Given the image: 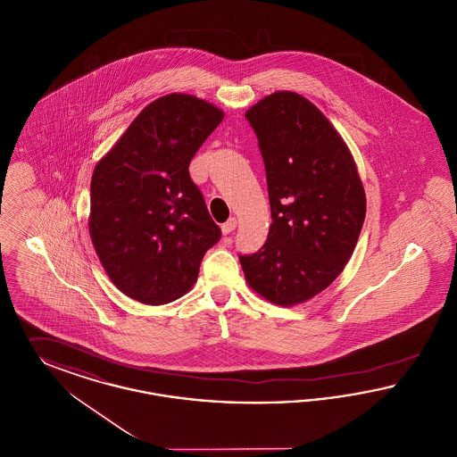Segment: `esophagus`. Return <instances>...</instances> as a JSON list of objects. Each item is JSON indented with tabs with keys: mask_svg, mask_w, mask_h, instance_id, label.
<instances>
[{
	"mask_svg": "<svg viewBox=\"0 0 457 457\" xmlns=\"http://www.w3.org/2000/svg\"><path fill=\"white\" fill-rule=\"evenodd\" d=\"M237 220L235 218H229V220H226L222 226H220V229H222V233L224 235H229V233H233L235 229H237Z\"/></svg>",
	"mask_w": 457,
	"mask_h": 457,
	"instance_id": "1",
	"label": "esophagus"
}]
</instances>
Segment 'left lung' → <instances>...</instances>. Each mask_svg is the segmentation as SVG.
<instances>
[{
	"label": "left lung",
	"instance_id": "1",
	"mask_svg": "<svg viewBox=\"0 0 457 457\" xmlns=\"http://www.w3.org/2000/svg\"><path fill=\"white\" fill-rule=\"evenodd\" d=\"M245 117L265 163L272 224L265 245L239 263L253 291L294 306L347 265L364 224V187L347 145L304 96L272 93Z\"/></svg>",
	"mask_w": 457,
	"mask_h": 457
}]
</instances>
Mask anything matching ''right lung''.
<instances>
[{
  "mask_svg": "<svg viewBox=\"0 0 457 457\" xmlns=\"http://www.w3.org/2000/svg\"><path fill=\"white\" fill-rule=\"evenodd\" d=\"M222 110L185 93L154 100L96 163L88 229L119 291L166 304L190 291L220 237L188 164Z\"/></svg>",
  "mask_w": 457,
  "mask_h": 457,
  "instance_id": "add662e5",
  "label": "right lung"
}]
</instances>
